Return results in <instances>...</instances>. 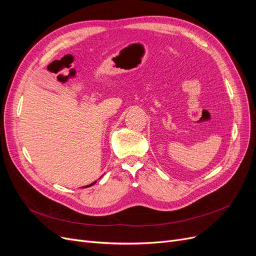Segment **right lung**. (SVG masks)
Returning <instances> with one entry per match:
<instances>
[{"label": "right lung", "mask_w": 256, "mask_h": 256, "mask_svg": "<svg viewBox=\"0 0 256 256\" xmlns=\"http://www.w3.org/2000/svg\"><path fill=\"white\" fill-rule=\"evenodd\" d=\"M96 184V182H92L90 184H88V186H85V187L84 188H88V187H90V186H92V184Z\"/></svg>", "instance_id": "obj_1"}]
</instances>
